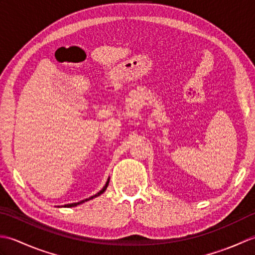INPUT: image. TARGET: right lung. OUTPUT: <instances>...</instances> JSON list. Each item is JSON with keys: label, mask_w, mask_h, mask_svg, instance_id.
I'll use <instances>...</instances> for the list:
<instances>
[{"label": "right lung", "mask_w": 255, "mask_h": 255, "mask_svg": "<svg viewBox=\"0 0 255 255\" xmlns=\"http://www.w3.org/2000/svg\"><path fill=\"white\" fill-rule=\"evenodd\" d=\"M108 183H110V178H108L107 180V182H106V184H105V186L103 187L101 191L97 193V194H95V195H93V196H91V197H89V198H86V199H83V200H81V202H78V203H73V204H67V205H64L63 207H75V206H78V205H80V204H83L84 202H88V200H90V199H92V198H94V197H97V196H100L101 194H103L104 193L105 191H106V188H107V186H108Z\"/></svg>", "instance_id": "right-lung-1"}]
</instances>
